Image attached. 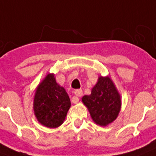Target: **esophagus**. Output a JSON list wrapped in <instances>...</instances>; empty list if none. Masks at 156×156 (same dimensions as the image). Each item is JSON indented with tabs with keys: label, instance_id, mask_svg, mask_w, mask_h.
<instances>
[{
	"label": "esophagus",
	"instance_id": "obj_1",
	"mask_svg": "<svg viewBox=\"0 0 156 156\" xmlns=\"http://www.w3.org/2000/svg\"><path fill=\"white\" fill-rule=\"evenodd\" d=\"M74 94H75L76 96H78V97H80V96H82V95H83V90H74ZM72 102H73V104H77V103L78 102V99L77 98L76 100H73Z\"/></svg>",
	"mask_w": 156,
	"mask_h": 156
}]
</instances>
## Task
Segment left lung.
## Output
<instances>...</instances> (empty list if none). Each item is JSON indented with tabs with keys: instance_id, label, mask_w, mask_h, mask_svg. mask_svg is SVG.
<instances>
[{
	"instance_id": "left-lung-1",
	"label": "left lung",
	"mask_w": 156,
	"mask_h": 156,
	"mask_svg": "<svg viewBox=\"0 0 156 156\" xmlns=\"http://www.w3.org/2000/svg\"><path fill=\"white\" fill-rule=\"evenodd\" d=\"M90 117L96 125L107 126L118 116L121 108V97L109 76H99L90 95L82 98Z\"/></svg>"
}]
</instances>
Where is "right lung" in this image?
I'll return each mask as SVG.
<instances>
[{
	"mask_svg": "<svg viewBox=\"0 0 156 156\" xmlns=\"http://www.w3.org/2000/svg\"><path fill=\"white\" fill-rule=\"evenodd\" d=\"M71 106L66 89L56 83L54 73H48L35 89L33 110L42 126L57 128L63 124Z\"/></svg>",
	"mask_w": 156,
	"mask_h": 156,
	"instance_id": "add662e5",
	"label": "right lung"
}]
</instances>
